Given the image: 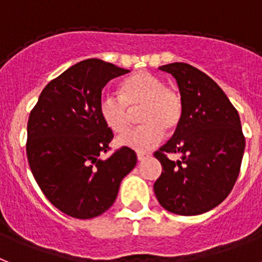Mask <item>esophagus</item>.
Instances as JSON below:
<instances>
[{"mask_svg":"<svg viewBox=\"0 0 262 262\" xmlns=\"http://www.w3.org/2000/svg\"><path fill=\"white\" fill-rule=\"evenodd\" d=\"M148 157H149L148 153H138V155H137L138 161H144V160H146Z\"/></svg>","mask_w":262,"mask_h":262,"instance_id":"obj_1","label":"esophagus"}]
</instances>
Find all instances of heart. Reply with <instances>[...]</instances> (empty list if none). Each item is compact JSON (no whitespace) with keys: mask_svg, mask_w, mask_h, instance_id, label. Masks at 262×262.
Returning a JSON list of instances; mask_svg holds the SVG:
<instances>
[{"mask_svg":"<svg viewBox=\"0 0 262 262\" xmlns=\"http://www.w3.org/2000/svg\"><path fill=\"white\" fill-rule=\"evenodd\" d=\"M140 107L138 121L142 125L118 137L116 144L142 153L161 141L162 130L172 132L179 126L184 107L181 97L168 89L161 78L140 72L121 82L120 97L104 94L98 113L112 132L122 133L129 125L130 112Z\"/></svg>","mask_w":262,"mask_h":262,"instance_id":"obj_1","label":"heart"}]
</instances>
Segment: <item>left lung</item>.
<instances>
[{"label":"left lung","instance_id":"left-lung-1","mask_svg":"<svg viewBox=\"0 0 262 262\" xmlns=\"http://www.w3.org/2000/svg\"><path fill=\"white\" fill-rule=\"evenodd\" d=\"M160 70L174 77L184 111L173 137L155 153L162 173L153 189L168 212L197 216L220 205L236 184L245 150L241 121L223 89L201 70L184 62ZM169 152L182 157L172 162Z\"/></svg>","mask_w":262,"mask_h":262}]
</instances>
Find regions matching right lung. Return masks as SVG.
<instances>
[{
    "instance_id": "right-lung-1",
    "label": "right lung",
    "mask_w": 262,
    "mask_h": 262,
    "mask_svg": "<svg viewBox=\"0 0 262 262\" xmlns=\"http://www.w3.org/2000/svg\"><path fill=\"white\" fill-rule=\"evenodd\" d=\"M130 70L98 58L76 63L50 81L28 121L26 155L46 199L74 219H93L116 201L120 184L137 164L135 150L106 160L113 133L98 113L101 92Z\"/></svg>"
}]
</instances>
